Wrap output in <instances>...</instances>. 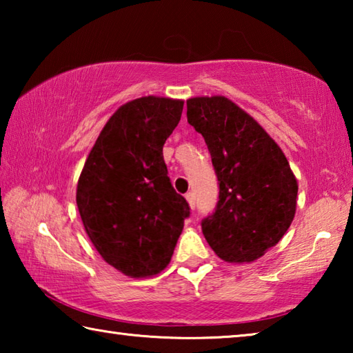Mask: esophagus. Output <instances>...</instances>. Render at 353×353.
<instances>
[{
	"label": "esophagus",
	"instance_id": "34e87169",
	"mask_svg": "<svg viewBox=\"0 0 353 353\" xmlns=\"http://www.w3.org/2000/svg\"><path fill=\"white\" fill-rule=\"evenodd\" d=\"M185 199H187L190 208L193 210V208H194V193H187V194H185Z\"/></svg>",
	"mask_w": 353,
	"mask_h": 353
}]
</instances>
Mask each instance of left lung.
<instances>
[{"instance_id": "8db88e82", "label": "left lung", "mask_w": 353, "mask_h": 353, "mask_svg": "<svg viewBox=\"0 0 353 353\" xmlns=\"http://www.w3.org/2000/svg\"><path fill=\"white\" fill-rule=\"evenodd\" d=\"M187 118L204 137L219 182L216 210L202 221V234L224 261L259 260L294 219L299 187L288 160L229 98H190Z\"/></svg>"}]
</instances>
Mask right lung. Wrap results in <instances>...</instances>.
Here are the masks:
<instances>
[{
    "label": "right lung",
    "mask_w": 353,
    "mask_h": 353,
    "mask_svg": "<svg viewBox=\"0 0 353 353\" xmlns=\"http://www.w3.org/2000/svg\"><path fill=\"white\" fill-rule=\"evenodd\" d=\"M182 109V99L162 97L123 104L101 130L77 181L83 229L104 261L128 277H152L168 266L190 214L163 160Z\"/></svg>",
    "instance_id": "1"
}]
</instances>
